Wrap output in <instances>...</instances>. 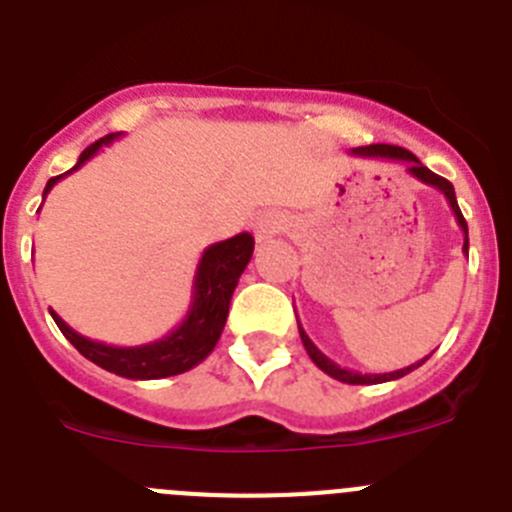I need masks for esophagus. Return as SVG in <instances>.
Instances as JSON below:
<instances>
[{"instance_id": "esophagus-1", "label": "esophagus", "mask_w": 512, "mask_h": 512, "mask_svg": "<svg viewBox=\"0 0 512 512\" xmlns=\"http://www.w3.org/2000/svg\"><path fill=\"white\" fill-rule=\"evenodd\" d=\"M285 227H288V219H285V214H280V212H262L260 217L255 219V237H257V242L272 240V237L283 232Z\"/></svg>"}]
</instances>
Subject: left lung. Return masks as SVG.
Segmentation results:
<instances>
[{"label":"left lung","mask_w":512,"mask_h":512,"mask_svg":"<svg viewBox=\"0 0 512 512\" xmlns=\"http://www.w3.org/2000/svg\"><path fill=\"white\" fill-rule=\"evenodd\" d=\"M353 156H369V159H386V161H404V166H407V174L414 176L417 181H422V184L427 186H434L437 191H442L444 199L450 202L452 212H455V219L457 224H460V229L465 232V242H462V252L467 255V250H470V240H467V222L465 217H462L460 207H457V197H455V186L450 184L447 179H442V176H437L434 171H429L427 166L422 164V161L417 159V156L412 154V151H407V148L401 146H386V143H374V146H361V148H353L351 151ZM298 315V313H295ZM298 331H300V341H303L305 351H308L310 361H313L315 366L321 371H326L328 376H333V379L343 381V384H361V386H369V384H384V381H394V379H401V376H407L409 371L419 369V366L427 361L429 356H424L422 361H417V364L412 366H404V369L399 371H389V374H361V371H351V369H343V366H338L336 361H331V358L326 356V353L321 351V348L315 346L313 341L308 338V333L303 331V326L298 323Z\"/></svg>","instance_id":"left-lung-1"}]
</instances>
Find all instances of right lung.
I'll use <instances>...</instances> for the list:
<instances>
[{
    "label": "right lung",
    "mask_w": 512,
    "mask_h": 512,
    "mask_svg": "<svg viewBox=\"0 0 512 512\" xmlns=\"http://www.w3.org/2000/svg\"><path fill=\"white\" fill-rule=\"evenodd\" d=\"M118 136L121 133H108L100 141L90 143L73 169L60 176H52L47 181L45 197L57 181L78 171L85 161L93 159L100 148L113 143ZM252 250H255V237L250 232H240L229 237V240L209 245L199 257L194 290H191V305L186 310L184 321L159 341L143 343V346H108V343L80 336L78 331H73L68 323L62 321L55 310H50L52 321L57 323L62 336L68 338L88 361H93L100 369L111 371V374L123 376V379L148 381L184 374V371L202 364L217 346L224 323H227L229 300H232V293L240 283V275L245 272L247 262L252 260Z\"/></svg>",
    "instance_id": "1"
}]
</instances>
